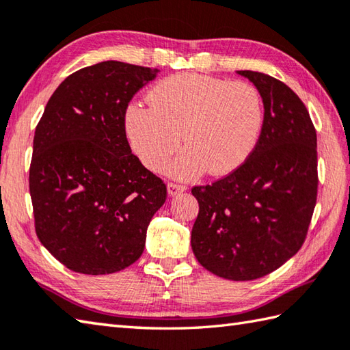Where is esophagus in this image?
Returning a JSON list of instances; mask_svg holds the SVG:
<instances>
[{"label": "esophagus", "instance_id": "obj_1", "mask_svg": "<svg viewBox=\"0 0 350 350\" xmlns=\"http://www.w3.org/2000/svg\"><path fill=\"white\" fill-rule=\"evenodd\" d=\"M183 191H187V187H185V185H180V183H168L167 185V192L171 197L180 194V192H183Z\"/></svg>", "mask_w": 350, "mask_h": 350}]
</instances>
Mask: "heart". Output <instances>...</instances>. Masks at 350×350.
I'll return each mask as SVG.
<instances>
[{
  "mask_svg": "<svg viewBox=\"0 0 350 350\" xmlns=\"http://www.w3.org/2000/svg\"><path fill=\"white\" fill-rule=\"evenodd\" d=\"M150 105L124 109V133L148 170L159 171L180 146L171 176L197 179L233 173L250 158L263 124V105L254 87L198 73H177L148 92Z\"/></svg>",
  "mask_w": 350,
  "mask_h": 350,
  "instance_id": "b5f03b06",
  "label": "heart"
}]
</instances>
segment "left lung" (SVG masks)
<instances>
[{"label":"left lung","instance_id":"1","mask_svg":"<svg viewBox=\"0 0 350 350\" xmlns=\"http://www.w3.org/2000/svg\"><path fill=\"white\" fill-rule=\"evenodd\" d=\"M237 73L262 96V132L232 174L192 188L200 211L191 247L209 272L251 281L278 269L306 241L317 197V137L292 88L260 72Z\"/></svg>","mask_w":350,"mask_h":350}]
</instances>
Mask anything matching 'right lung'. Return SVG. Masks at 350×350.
Masks as SVG:
<instances>
[{"instance_id": "right-lung-1", "label": "right lung", "mask_w": 350, "mask_h": 350, "mask_svg": "<svg viewBox=\"0 0 350 350\" xmlns=\"http://www.w3.org/2000/svg\"><path fill=\"white\" fill-rule=\"evenodd\" d=\"M158 69L102 62L66 78L36 128L29 196L36 233L68 269L105 275L143 254L167 188L126 139L123 116Z\"/></svg>"}]
</instances>
